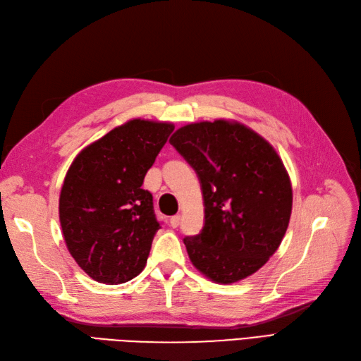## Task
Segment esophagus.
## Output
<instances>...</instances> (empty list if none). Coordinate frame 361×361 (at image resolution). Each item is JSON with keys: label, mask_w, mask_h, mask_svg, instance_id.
<instances>
[{"label": "esophagus", "mask_w": 361, "mask_h": 361, "mask_svg": "<svg viewBox=\"0 0 361 361\" xmlns=\"http://www.w3.org/2000/svg\"><path fill=\"white\" fill-rule=\"evenodd\" d=\"M179 223H180V215H173V216L170 218V226H171V227H178Z\"/></svg>", "instance_id": "obj_1"}]
</instances>
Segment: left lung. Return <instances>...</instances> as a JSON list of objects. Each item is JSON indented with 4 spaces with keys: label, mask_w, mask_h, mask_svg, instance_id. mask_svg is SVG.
<instances>
[{
    "label": "left lung",
    "mask_w": 361,
    "mask_h": 361,
    "mask_svg": "<svg viewBox=\"0 0 361 361\" xmlns=\"http://www.w3.org/2000/svg\"><path fill=\"white\" fill-rule=\"evenodd\" d=\"M197 173L204 226L187 236L192 265L228 285L264 267L285 236L292 212L289 174L268 141L231 120L190 123L170 138Z\"/></svg>",
    "instance_id": "1"
}]
</instances>
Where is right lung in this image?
I'll use <instances>...</instances> for the list:
<instances>
[{"mask_svg":"<svg viewBox=\"0 0 361 361\" xmlns=\"http://www.w3.org/2000/svg\"><path fill=\"white\" fill-rule=\"evenodd\" d=\"M174 126L134 118L82 149L60 192V224L69 253L93 280L120 285L137 277L161 227L154 197L141 188Z\"/></svg>","mask_w":361,"mask_h":361,"instance_id":"obj_1","label":"right lung"}]
</instances>
